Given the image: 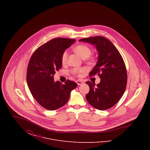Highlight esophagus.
Segmentation results:
<instances>
[{"label":"esophagus","mask_w":150,"mask_h":150,"mask_svg":"<svg viewBox=\"0 0 150 150\" xmlns=\"http://www.w3.org/2000/svg\"><path fill=\"white\" fill-rule=\"evenodd\" d=\"M76 83L78 84V85L80 86V85L83 84L84 83H83V81H81V80H77V81H76Z\"/></svg>","instance_id":"obj_1"}]
</instances>
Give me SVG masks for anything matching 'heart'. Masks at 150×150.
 <instances>
[{
	"label": "heart",
	"instance_id": "b5f03b06",
	"mask_svg": "<svg viewBox=\"0 0 150 150\" xmlns=\"http://www.w3.org/2000/svg\"><path fill=\"white\" fill-rule=\"evenodd\" d=\"M74 51L78 54L82 59H84L88 61H93V57L90 55L92 53L91 48L86 44H79L74 48ZM68 57V52L67 50H64L62 53L61 61L62 64H65L67 62ZM86 72V69L84 68H76L72 70L73 74L78 75V76H81L83 73Z\"/></svg>",
	"mask_w": 150,
	"mask_h": 150
}]
</instances>
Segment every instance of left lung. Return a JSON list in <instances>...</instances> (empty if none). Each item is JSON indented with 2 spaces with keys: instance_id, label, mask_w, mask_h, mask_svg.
I'll list each match as a JSON object with an SVG mask.
<instances>
[{
  "instance_id": "1",
  "label": "left lung",
  "mask_w": 150,
  "mask_h": 150,
  "mask_svg": "<svg viewBox=\"0 0 150 150\" xmlns=\"http://www.w3.org/2000/svg\"><path fill=\"white\" fill-rule=\"evenodd\" d=\"M79 41L93 44L98 52V61L89 76L97 74L100 81L96 86L94 83L86 81L89 92L86 99L98 110L108 109L121 99L126 89L127 72L124 61L114 45L103 36L84 38Z\"/></svg>"
}]
</instances>
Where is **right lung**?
I'll return each mask as SVG.
<instances>
[{"label": "right lung", "mask_w": 150, "mask_h": 150, "mask_svg": "<svg viewBox=\"0 0 150 150\" xmlns=\"http://www.w3.org/2000/svg\"><path fill=\"white\" fill-rule=\"evenodd\" d=\"M75 39L58 38L39 47L29 61L26 80L33 97L42 107L55 110L67 102L72 90L78 84L67 80L62 84L54 80L56 72L62 67L61 57Z\"/></svg>", "instance_id": "obj_1"}]
</instances>
